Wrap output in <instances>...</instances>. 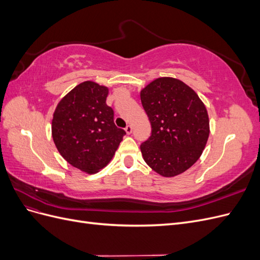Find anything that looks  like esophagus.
<instances>
[{"mask_svg":"<svg viewBox=\"0 0 260 260\" xmlns=\"http://www.w3.org/2000/svg\"><path fill=\"white\" fill-rule=\"evenodd\" d=\"M124 130H125V132H127V135H130V133L132 132V127L131 125H127V127L124 128Z\"/></svg>","mask_w":260,"mask_h":260,"instance_id":"1","label":"esophagus"}]
</instances>
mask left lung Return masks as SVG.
<instances>
[{
    "instance_id": "left-lung-1",
    "label": "left lung",
    "mask_w": 260,
    "mask_h": 260,
    "mask_svg": "<svg viewBox=\"0 0 260 260\" xmlns=\"http://www.w3.org/2000/svg\"><path fill=\"white\" fill-rule=\"evenodd\" d=\"M152 132L141 144L145 162L157 174L175 177L196 162L209 136L206 107L198 94L175 78H158L141 91Z\"/></svg>"
}]
</instances>
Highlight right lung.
<instances>
[{
  "mask_svg": "<svg viewBox=\"0 0 260 260\" xmlns=\"http://www.w3.org/2000/svg\"><path fill=\"white\" fill-rule=\"evenodd\" d=\"M107 95L106 86L84 81L60 100L53 115L52 137L58 152L88 174L111 161L125 135L116 127Z\"/></svg>",
  "mask_w": 260,
  "mask_h": 260,
  "instance_id": "add662e5",
  "label": "right lung"
}]
</instances>
